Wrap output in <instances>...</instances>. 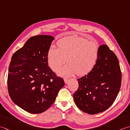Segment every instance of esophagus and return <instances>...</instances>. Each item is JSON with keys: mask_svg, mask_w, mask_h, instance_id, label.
Returning <instances> with one entry per match:
<instances>
[{"mask_svg": "<svg viewBox=\"0 0 130 130\" xmlns=\"http://www.w3.org/2000/svg\"><path fill=\"white\" fill-rule=\"evenodd\" d=\"M64 82H65V84H67L68 83V82H69V79H68L65 78V79H64Z\"/></svg>", "mask_w": 130, "mask_h": 130, "instance_id": "1", "label": "esophagus"}]
</instances>
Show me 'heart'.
Wrapping results in <instances>:
<instances>
[{
    "label": "heart",
    "mask_w": 130,
    "mask_h": 130,
    "mask_svg": "<svg viewBox=\"0 0 130 130\" xmlns=\"http://www.w3.org/2000/svg\"><path fill=\"white\" fill-rule=\"evenodd\" d=\"M58 48L51 46L47 52V62L52 70L56 71L67 62L59 74L70 76L76 74L86 75L92 71L98 61L99 45L83 38L71 36L62 38L57 42Z\"/></svg>",
    "instance_id": "obj_1"
}]
</instances>
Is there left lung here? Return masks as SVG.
<instances>
[{
	"instance_id": "obj_1",
	"label": "left lung",
	"mask_w": 130,
	"mask_h": 130,
	"mask_svg": "<svg viewBox=\"0 0 130 130\" xmlns=\"http://www.w3.org/2000/svg\"><path fill=\"white\" fill-rule=\"evenodd\" d=\"M121 71L116 55L106 45L99 46L98 61L87 75L78 79L74 100L79 109L90 115L106 111L121 88Z\"/></svg>"
}]
</instances>
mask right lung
Masks as SVG:
<instances>
[{
  "instance_id": "add662e5",
  "label": "right lung",
  "mask_w": 130,
  "mask_h": 130,
  "mask_svg": "<svg viewBox=\"0 0 130 130\" xmlns=\"http://www.w3.org/2000/svg\"><path fill=\"white\" fill-rule=\"evenodd\" d=\"M54 40L49 35L32 37L11 59L8 75L9 96L30 113L46 111L64 86L63 79L48 66L47 52Z\"/></svg>"
}]
</instances>
